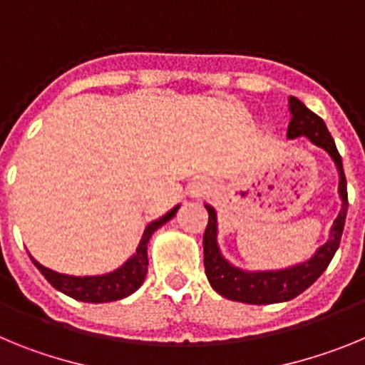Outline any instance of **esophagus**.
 <instances>
[{"mask_svg": "<svg viewBox=\"0 0 365 365\" xmlns=\"http://www.w3.org/2000/svg\"><path fill=\"white\" fill-rule=\"evenodd\" d=\"M205 190H206V182H197V185L192 188V193H193V195H201Z\"/></svg>", "mask_w": 365, "mask_h": 365, "instance_id": "34e87169", "label": "esophagus"}]
</instances>
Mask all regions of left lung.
Segmentation results:
<instances>
[{
  "label": "left lung",
  "instance_id": "obj_1",
  "mask_svg": "<svg viewBox=\"0 0 365 365\" xmlns=\"http://www.w3.org/2000/svg\"><path fill=\"white\" fill-rule=\"evenodd\" d=\"M289 108H291V122L287 137H307L316 146L324 148L336 164L340 172V197L341 210L338 214L336 221L331 228V237L324 247L318 248V252L309 261L302 265H294L291 269L283 270H269V272H245V270L235 269L228 263L225 257L219 254L217 248V225H215V210L206 205L208 210V225H206L205 235H202V250H205V272L206 278L214 287V291L225 296L228 299L241 303H252V305H269V303L289 302L302 294L305 289L312 285L320 278L324 270L327 269L334 252L340 247L341 232L346 225L347 215V180L344 175V166H341V157L336 150L333 137L329 133L327 125L316 113L305 108L303 102H299L296 96L289 98Z\"/></svg>",
  "mask_w": 365,
  "mask_h": 365
}]
</instances>
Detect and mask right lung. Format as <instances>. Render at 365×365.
<instances>
[{"label":"right lung","instance_id":"right-lung-1","mask_svg":"<svg viewBox=\"0 0 365 365\" xmlns=\"http://www.w3.org/2000/svg\"><path fill=\"white\" fill-rule=\"evenodd\" d=\"M177 210H179V206L172 208L166 215H163L157 221L150 222L146 230H144L143 240L138 243L137 252L131 256V259L125 261L120 269H117L111 274H106V276H83V278H80V276H67V274H58L54 270L47 269V267L40 265L32 257L31 259L54 289L62 291L63 294L71 296V298L87 303L117 302V299L133 294L138 287L143 285L148 272V241H150L151 234L157 228L163 227L164 222L170 221L177 214Z\"/></svg>","mask_w":365,"mask_h":365}]
</instances>
